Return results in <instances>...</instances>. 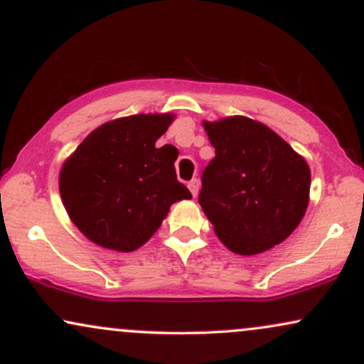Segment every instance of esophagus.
I'll return each mask as SVG.
<instances>
[{"label":"esophagus","mask_w":364,"mask_h":364,"mask_svg":"<svg viewBox=\"0 0 364 364\" xmlns=\"http://www.w3.org/2000/svg\"><path fill=\"white\" fill-rule=\"evenodd\" d=\"M188 188H190L191 195H193V196L198 195V190H200V183H198V179H191V181L188 183Z\"/></svg>","instance_id":"obj_1"}]
</instances>
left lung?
I'll return each mask as SVG.
<instances>
[{
    "label": "left lung",
    "instance_id": "1",
    "mask_svg": "<svg viewBox=\"0 0 364 364\" xmlns=\"http://www.w3.org/2000/svg\"><path fill=\"white\" fill-rule=\"evenodd\" d=\"M203 127L215 157L203 169L198 202L217 237L237 255L282 243L306 212V161L269 127L245 116Z\"/></svg>",
    "mask_w": 364,
    "mask_h": 364
}]
</instances>
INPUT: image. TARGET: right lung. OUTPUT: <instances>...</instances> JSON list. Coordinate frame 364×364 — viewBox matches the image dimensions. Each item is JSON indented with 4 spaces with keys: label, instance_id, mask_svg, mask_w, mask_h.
Masks as SVG:
<instances>
[{
    "label": "right lung",
    "instance_id": "obj_1",
    "mask_svg": "<svg viewBox=\"0 0 364 364\" xmlns=\"http://www.w3.org/2000/svg\"><path fill=\"white\" fill-rule=\"evenodd\" d=\"M173 119L135 114L104 123L65 161L63 205L92 243L133 252L152 237L173 203L191 198L176 179V147L156 145Z\"/></svg>",
    "mask_w": 364,
    "mask_h": 364
}]
</instances>
